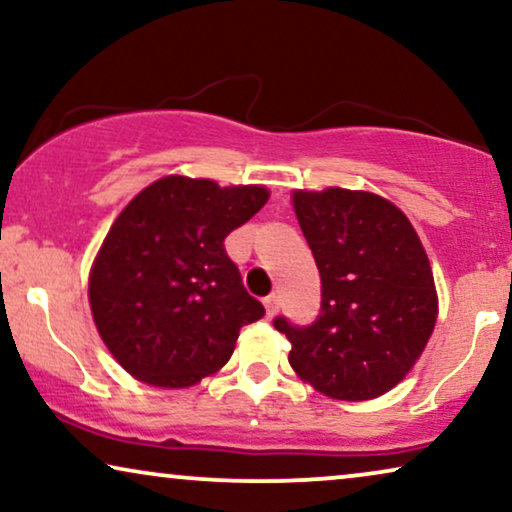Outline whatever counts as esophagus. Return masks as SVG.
Returning <instances> with one entry per match:
<instances>
[{"instance_id":"obj_1","label":"esophagus","mask_w":512,"mask_h":512,"mask_svg":"<svg viewBox=\"0 0 512 512\" xmlns=\"http://www.w3.org/2000/svg\"><path fill=\"white\" fill-rule=\"evenodd\" d=\"M263 303H265V314H268V319L275 317L277 310H279V298L275 296V293H272V296L265 298Z\"/></svg>"}]
</instances>
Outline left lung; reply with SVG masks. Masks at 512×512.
Here are the masks:
<instances>
[{"label":"left lung","instance_id":"1","mask_svg":"<svg viewBox=\"0 0 512 512\" xmlns=\"http://www.w3.org/2000/svg\"><path fill=\"white\" fill-rule=\"evenodd\" d=\"M321 275V310L307 326L277 317L296 373L340 401L396 387L436 326L438 298L419 237L401 209L366 191L293 195Z\"/></svg>","mask_w":512,"mask_h":512}]
</instances>
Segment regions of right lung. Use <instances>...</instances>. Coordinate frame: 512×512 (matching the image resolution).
I'll list each match as a JSON object with an SVG mask.
<instances>
[{"mask_svg":"<svg viewBox=\"0 0 512 512\" xmlns=\"http://www.w3.org/2000/svg\"><path fill=\"white\" fill-rule=\"evenodd\" d=\"M265 202L263 186L165 177L123 209L88 293L104 345L132 377L179 389L226 366L240 328L265 307L244 289L223 242Z\"/></svg>","mask_w":512,"mask_h":512,"instance_id":"obj_1","label":"right lung"}]
</instances>
